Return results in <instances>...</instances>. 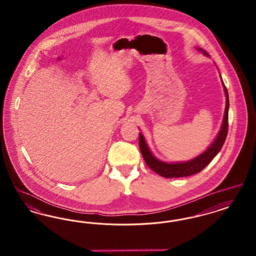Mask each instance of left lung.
I'll use <instances>...</instances> for the list:
<instances>
[{"label":"left lung","instance_id":"obj_1","mask_svg":"<svg viewBox=\"0 0 256 256\" xmlns=\"http://www.w3.org/2000/svg\"><path fill=\"white\" fill-rule=\"evenodd\" d=\"M206 56H208L206 50L202 49H198ZM224 89L226 97V110H224V121L222 124V128L220 130L219 134L215 141L212 143V145L207 148L206 150L198 156V158L192 159L187 162H182V163H165L161 162L158 159L156 158L148 148L146 146V141L143 137V135L139 134V146L141 154L143 158L145 159V162L146 165L152 169L154 170L156 174H160L161 176L167 178H183V176H188L195 174L196 172H200V170H204L207 165L212 161L220 148H222V145L226 139V135L228 132V108H230V100H228V89L224 86Z\"/></svg>","mask_w":256,"mask_h":256}]
</instances>
